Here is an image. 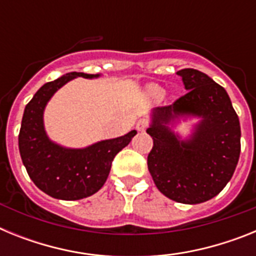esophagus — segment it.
Masks as SVG:
<instances>
[{"label":"esophagus","instance_id":"34e87169","mask_svg":"<svg viewBox=\"0 0 256 256\" xmlns=\"http://www.w3.org/2000/svg\"><path fill=\"white\" fill-rule=\"evenodd\" d=\"M148 119H140L138 122H137V124H136V128H137V130H146V128H148Z\"/></svg>","mask_w":256,"mask_h":256}]
</instances>
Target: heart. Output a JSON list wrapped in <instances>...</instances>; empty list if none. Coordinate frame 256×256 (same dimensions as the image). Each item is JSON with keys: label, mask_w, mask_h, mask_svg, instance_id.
<instances>
[{"label": "heart", "mask_w": 256, "mask_h": 256, "mask_svg": "<svg viewBox=\"0 0 256 256\" xmlns=\"http://www.w3.org/2000/svg\"><path fill=\"white\" fill-rule=\"evenodd\" d=\"M152 91L154 92H155V94H159V92H160V90H159V88H152Z\"/></svg>", "instance_id": "obj_1"}]
</instances>
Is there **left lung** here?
Returning a JSON list of instances; mask_svg holds the SVG:
<instances>
[{"label": "left lung", "mask_w": 256, "mask_h": 256, "mask_svg": "<svg viewBox=\"0 0 256 256\" xmlns=\"http://www.w3.org/2000/svg\"><path fill=\"white\" fill-rule=\"evenodd\" d=\"M187 94L172 105L154 108L146 132L154 146L148 166L162 195L182 204H200L230 182L241 151V128L226 90L195 69L178 72ZM180 114L200 116L196 133L182 142L168 123Z\"/></svg>", "instance_id": "1"}]
</instances>
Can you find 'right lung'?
<instances>
[{
    "label": "right lung",
    "mask_w": 256,
    "mask_h": 256,
    "mask_svg": "<svg viewBox=\"0 0 256 256\" xmlns=\"http://www.w3.org/2000/svg\"><path fill=\"white\" fill-rule=\"evenodd\" d=\"M76 76L97 78L98 74L73 72L42 86L26 106L19 132L20 156L30 180L40 191L60 200H79L96 194L108 180L115 155L137 134L130 130L86 148H65L50 141L44 126L46 104Z\"/></svg>",
    "instance_id": "obj_1"
}]
</instances>
